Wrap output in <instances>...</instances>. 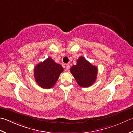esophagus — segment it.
<instances>
[{"label":"esophagus","instance_id":"obj_1","mask_svg":"<svg viewBox=\"0 0 133 133\" xmlns=\"http://www.w3.org/2000/svg\"><path fill=\"white\" fill-rule=\"evenodd\" d=\"M69 68H70V66H69V64H66L65 66V69L66 70H69Z\"/></svg>","mask_w":133,"mask_h":133}]
</instances>
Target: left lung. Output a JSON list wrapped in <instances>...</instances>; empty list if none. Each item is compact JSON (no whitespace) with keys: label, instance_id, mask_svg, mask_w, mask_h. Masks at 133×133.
<instances>
[{"label":"left lung","instance_id":"8db88e82","mask_svg":"<svg viewBox=\"0 0 133 133\" xmlns=\"http://www.w3.org/2000/svg\"><path fill=\"white\" fill-rule=\"evenodd\" d=\"M77 84L82 87H88L96 81L97 68L83 57H80L77 64L73 65L70 69Z\"/></svg>","mask_w":133,"mask_h":133}]
</instances>
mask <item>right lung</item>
Here are the masks:
<instances>
[{"instance_id": "add662e5", "label": "right lung", "mask_w": 133, "mask_h": 133, "mask_svg": "<svg viewBox=\"0 0 133 133\" xmlns=\"http://www.w3.org/2000/svg\"><path fill=\"white\" fill-rule=\"evenodd\" d=\"M64 69L61 65L56 63L48 57L35 66L34 76L37 84L42 88L49 89L55 85Z\"/></svg>"}]
</instances>
